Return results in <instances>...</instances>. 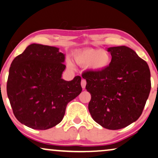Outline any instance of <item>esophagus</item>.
Returning a JSON list of instances; mask_svg holds the SVG:
<instances>
[{
	"mask_svg": "<svg viewBox=\"0 0 158 158\" xmlns=\"http://www.w3.org/2000/svg\"><path fill=\"white\" fill-rule=\"evenodd\" d=\"M86 85H87V81H86L85 79H82L81 81V87H82L83 89H85V88Z\"/></svg>",
	"mask_w": 158,
	"mask_h": 158,
	"instance_id": "1",
	"label": "esophagus"
}]
</instances>
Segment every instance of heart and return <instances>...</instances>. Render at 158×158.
I'll return each mask as SVG.
<instances>
[{
  "label": "heart",
  "mask_w": 158,
  "mask_h": 158,
  "mask_svg": "<svg viewBox=\"0 0 158 158\" xmlns=\"http://www.w3.org/2000/svg\"><path fill=\"white\" fill-rule=\"evenodd\" d=\"M75 62L80 66H89L95 71H102L110 66V55L102 49L88 48L76 52L73 56ZM68 66L73 69V64L68 61Z\"/></svg>",
  "instance_id": "obj_1"
}]
</instances>
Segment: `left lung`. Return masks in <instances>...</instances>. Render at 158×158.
<instances>
[{
  "label": "left lung",
  "instance_id": "1",
  "mask_svg": "<svg viewBox=\"0 0 158 158\" xmlns=\"http://www.w3.org/2000/svg\"><path fill=\"white\" fill-rule=\"evenodd\" d=\"M108 51L112 56L108 68L81 76L91 94L88 108L92 118L106 129L117 130L142 115L151 89L150 71L147 62L127 46Z\"/></svg>",
  "mask_w": 158,
  "mask_h": 158
}]
</instances>
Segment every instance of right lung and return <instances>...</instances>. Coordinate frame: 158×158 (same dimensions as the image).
<instances>
[{
    "label": "right lung",
    "instance_id": "right-lung-1",
    "mask_svg": "<svg viewBox=\"0 0 158 158\" xmlns=\"http://www.w3.org/2000/svg\"><path fill=\"white\" fill-rule=\"evenodd\" d=\"M58 48L31 44L14 58L8 73V98L16 119L45 130L62 121L67 104L81 92V77L61 79L65 56Z\"/></svg>",
    "mask_w": 158,
    "mask_h": 158
}]
</instances>
